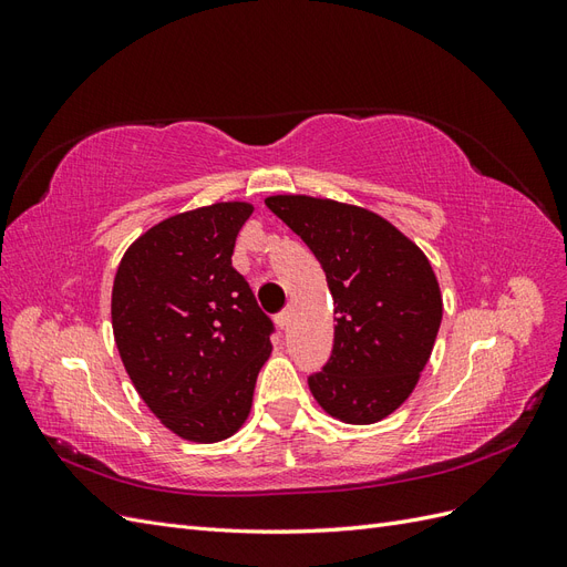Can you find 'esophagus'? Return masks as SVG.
<instances>
[{
	"label": "esophagus",
	"instance_id": "1",
	"mask_svg": "<svg viewBox=\"0 0 567 567\" xmlns=\"http://www.w3.org/2000/svg\"><path fill=\"white\" fill-rule=\"evenodd\" d=\"M288 323H290V310H284L281 315H277V326H279V329H288Z\"/></svg>",
	"mask_w": 567,
	"mask_h": 567
}]
</instances>
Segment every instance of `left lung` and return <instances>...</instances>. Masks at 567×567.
I'll list each match as a JSON object with an SVG mask.
<instances>
[{"label": "left lung", "mask_w": 567, "mask_h": 567, "mask_svg": "<svg viewBox=\"0 0 567 567\" xmlns=\"http://www.w3.org/2000/svg\"><path fill=\"white\" fill-rule=\"evenodd\" d=\"M267 208L307 244L333 296V352L310 390L326 414L379 423L421 381L442 321V293L425 252L362 205L277 194Z\"/></svg>", "instance_id": "1"}]
</instances>
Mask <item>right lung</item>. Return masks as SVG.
Wrapping results in <instances>:
<instances>
[{
  "instance_id": "right-lung-1",
  "label": "right lung",
  "mask_w": 567,
  "mask_h": 567,
  "mask_svg": "<svg viewBox=\"0 0 567 567\" xmlns=\"http://www.w3.org/2000/svg\"><path fill=\"white\" fill-rule=\"evenodd\" d=\"M248 200L177 213L125 250L111 293L115 346L144 404L177 437L213 444L250 414L271 321L231 267Z\"/></svg>"
}]
</instances>
